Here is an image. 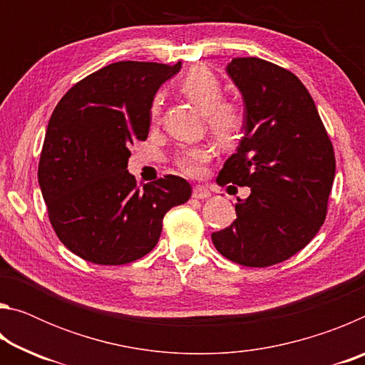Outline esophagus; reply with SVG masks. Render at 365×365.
Masks as SVG:
<instances>
[{
    "label": "esophagus",
    "instance_id": "1",
    "mask_svg": "<svg viewBox=\"0 0 365 365\" xmlns=\"http://www.w3.org/2000/svg\"><path fill=\"white\" fill-rule=\"evenodd\" d=\"M191 196H193L195 200H207V197L211 196V191H209V190L205 188V187H195V188H193V193H191Z\"/></svg>",
    "mask_w": 365,
    "mask_h": 365
}]
</instances>
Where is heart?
I'll return each instance as SVG.
<instances>
[{"label": "heart", "instance_id": "1", "mask_svg": "<svg viewBox=\"0 0 365 365\" xmlns=\"http://www.w3.org/2000/svg\"><path fill=\"white\" fill-rule=\"evenodd\" d=\"M180 90L196 106L206 113V122L211 133L219 141H232L242 132L245 125V113L240 103L222 100L224 88L219 77L206 66H195L185 73ZM159 119V101L151 104V122ZM209 160V151L205 146H191L175 156V165L188 177L202 174V168Z\"/></svg>", "mask_w": 365, "mask_h": 365}]
</instances>
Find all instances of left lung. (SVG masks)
Masks as SVG:
<instances>
[{"label": "left lung", "instance_id": "left-lung-1", "mask_svg": "<svg viewBox=\"0 0 365 365\" xmlns=\"http://www.w3.org/2000/svg\"><path fill=\"white\" fill-rule=\"evenodd\" d=\"M228 76L242 91L245 137L217 183L250 187L237 219L212 233L222 256L246 267L287 261L316 237L329 211L335 151L316 104L293 72L259 58H235Z\"/></svg>", "mask_w": 365, "mask_h": 365}]
</instances>
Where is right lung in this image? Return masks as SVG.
Wrapping results in <instances>:
<instances>
[{
	"label": "right lung",
	"mask_w": 365,
	"mask_h": 365,
	"mask_svg": "<svg viewBox=\"0 0 365 365\" xmlns=\"http://www.w3.org/2000/svg\"><path fill=\"white\" fill-rule=\"evenodd\" d=\"M180 66L113 63L77 82L53 110L38 183L53 230L85 261L122 265L146 256L165 212L190 200L182 177L140 188L127 170L130 146L148 138L154 95Z\"/></svg>",
	"instance_id": "add662e5"
}]
</instances>
